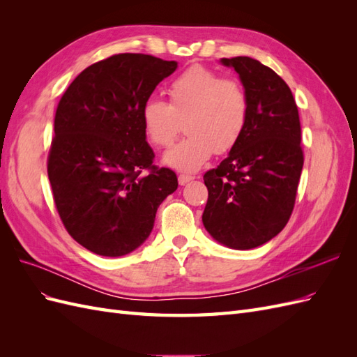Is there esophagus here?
<instances>
[{"label":"esophagus","mask_w":357,"mask_h":357,"mask_svg":"<svg viewBox=\"0 0 357 357\" xmlns=\"http://www.w3.org/2000/svg\"><path fill=\"white\" fill-rule=\"evenodd\" d=\"M193 178H195V177H192V176H186V174H180V176H178V183H180L181 186H185L186 183L192 181Z\"/></svg>","instance_id":"obj_1"}]
</instances>
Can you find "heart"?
<instances>
[{
    "instance_id": "heart-1",
    "label": "heart",
    "mask_w": 357,
    "mask_h": 357,
    "mask_svg": "<svg viewBox=\"0 0 357 357\" xmlns=\"http://www.w3.org/2000/svg\"><path fill=\"white\" fill-rule=\"evenodd\" d=\"M169 104L149 98L142 107V123L155 146L172 144L185 122L186 138L164 155V164L183 172L201 169L213 153H226L243 137L250 102L235 79L201 66L183 71L168 88Z\"/></svg>"
}]
</instances>
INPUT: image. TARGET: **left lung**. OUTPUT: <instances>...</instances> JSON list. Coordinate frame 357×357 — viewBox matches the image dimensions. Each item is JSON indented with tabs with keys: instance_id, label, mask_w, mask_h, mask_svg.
I'll return each mask as SVG.
<instances>
[{
	"instance_id": "8db88e82",
	"label": "left lung",
	"mask_w": 357,
	"mask_h": 357,
	"mask_svg": "<svg viewBox=\"0 0 357 357\" xmlns=\"http://www.w3.org/2000/svg\"><path fill=\"white\" fill-rule=\"evenodd\" d=\"M248 95L247 128L220 165L204 174L202 223L213 238L250 250L283 231L294 211L304 155L298 107L286 82L248 56L222 58Z\"/></svg>"
}]
</instances>
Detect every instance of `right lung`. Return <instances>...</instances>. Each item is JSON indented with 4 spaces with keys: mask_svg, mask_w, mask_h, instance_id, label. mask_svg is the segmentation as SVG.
<instances>
[{
    "mask_svg": "<svg viewBox=\"0 0 357 357\" xmlns=\"http://www.w3.org/2000/svg\"><path fill=\"white\" fill-rule=\"evenodd\" d=\"M176 70V61L121 53L83 70L58 104L47 160L53 199L68 234L95 255L134 252L178 186L174 171L153 165L142 123L144 101Z\"/></svg>",
    "mask_w": 357,
    "mask_h": 357,
    "instance_id": "1",
    "label": "right lung"
}]
</instances>
